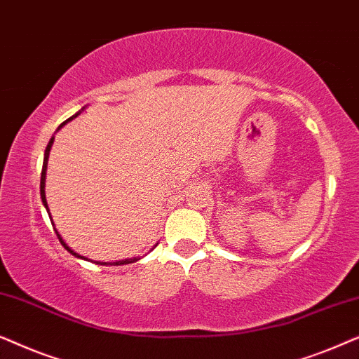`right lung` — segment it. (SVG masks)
<instances>
[{
    "instance_id": "obj_1",
    "label": "right lung",
    "mask_w": 359,
    "mask_h": 359,
    "mask_svg": "<svg viewBox=\"0 0 359 359\" xmlns=\"http://www.w3.org/2000/svg\"><path fill=\"white\" fill-rule=\"evenodd\" d=\"M83 109H85V107H83ZM81 109V111H83ZM81 111H78L75 116L73 117H76L78 114H80ZM73 117H70V119H67L65 122H62L60 124V127H63L67 124L68 121H72ZM60 127H58V129H60ZM52 144H53V137L50 139V142H48V145H47V149H46V154H43V165H42V173H41V198H42V204L46 205V209H47V212H48V205H47V199H46V175H47V161H48V154H50V149H52ZM48 217H50V220H52V215H50V212H48ZM53 230H55V227H53ZM55 233H57V237H58V240H60V243L63 245V248L65 250H68V252H70L73 257H76V258H81V259H88V258H85V257H81V255H78L76 252H73V250L68 247V245L65 243V240L62 238V235L58 233V230H55ZM137 259H140L139 257L137 258H127V259H121V262H114V263H106V262H95L96 264H114V266H117V264H129V263H135ZM88 262H93V259H88Z\"/></svg>"
}]
</instances>
